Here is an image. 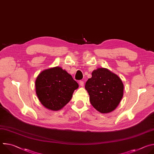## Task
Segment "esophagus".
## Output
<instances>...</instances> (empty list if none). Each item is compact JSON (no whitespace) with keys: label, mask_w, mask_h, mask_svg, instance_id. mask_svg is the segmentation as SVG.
Wrapping results in <instances>:
<instances>
[{"label":"esophagus","mask_w":154,"mask_h":154,"mask_svg":"<svg viewBox=\"0 0 154 154\" xmlns=\"http://www.w3.org/2000/svg\"><path fill=\"white\" fill-rule=\"evenodd\" d=\"M79 84L81 86H84V82L83 81H80L79 82Z\"/></svg>","instance_id":"obj_1"}]
</instances>
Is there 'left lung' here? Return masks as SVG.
<instances>
[{"label":"left lung","mask_w":154,"mask_h":154,"mask_svg":"<svg viewBox=\"0 0 154 154\" xmlns=\"http://www.w3.org/2000/svg\"><path fill=\"white\" fill-rule=\"evenodd\" d=\"M85 89L93 107L101 113H110L120 103L124 92L121 79L106 68H99L87 80Z\"/></svg>","instance_id":"obj_1"}]
</instances>
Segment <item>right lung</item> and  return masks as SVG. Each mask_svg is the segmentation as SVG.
<instances>
[{
    "mask_svg": "<svg viewBox=\"0 0 154 154\" xmlns=\"http://www.w3.org/2000/svg\"><path fill=\"white\" fill-rule=\"evenodd\" d=\"M79 84L61 67L41 72L35 81L36 93L41 104L52 111H58L71 99Z\"/></svg>",
    "mask_w": 154,
    "mask_h": 154,
    "instance_id": "right-lung-1",
    "label": "right lung"
}]
</instances>
